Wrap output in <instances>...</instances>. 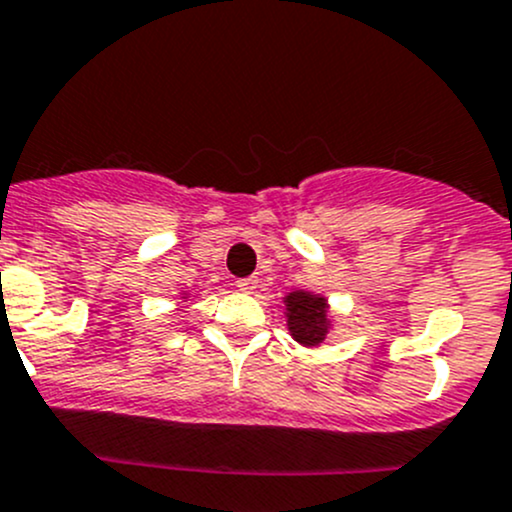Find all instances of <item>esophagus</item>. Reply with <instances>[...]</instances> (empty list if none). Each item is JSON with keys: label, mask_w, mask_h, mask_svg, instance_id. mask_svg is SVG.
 <instances>
[{"label": "esophagus", "mask_w": 512, "mask_h": 512, "mask_svg": "<svg viewBox=\"0 0 512 512\" xmlns=\"http://www.w3.org/2000/svg\"><path fill=\"white\" fill-rule=\"evenodd\" d=\"M255 287H257V280H252V277H245V280H237V289H240V292H255Z\"/></svg>", "instance_id": "34e87169"}]
</instances>
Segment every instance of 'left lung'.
Returning <instances> with one entry per match:
<instances>
[{
    "label": "left lung",
    "mask_w": 512,
    "mask_h": 512,
    "mask_svg": "<svg viewBox=\"0 0 512 512\" xmlns=\"http://www.w3.org/2000/svg\"><path fill=\"white\" fill-rule=\"evenodd\" d=\"M287 307V329L302 347H319L327 339L329 327V304L322 294L304 292H289L285 297Z\"/></svg>",
    "instance_id": "left-lung-1"
}]
</instances>
